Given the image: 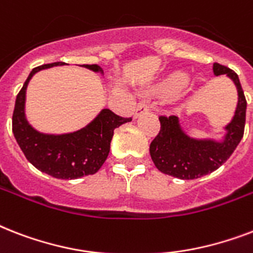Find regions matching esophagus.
<instances>
[{
  "instance_id": "1",
  "label": "esophagus",
  "mask_w": 253,
  "mask_h": 253,
  "mask_svg": "<svg viewBox=\"0 0 253 253\" xmlns=\"http://www.w3.org/2000/svg\"><path fill=\"white\" fill-rule=\"evenodd\" d=\"M148 110H150V107L146 102H139L138 106H136V111H135V118H138L142 114H146V113H148Z\"/></svg>"
}]
</instances>
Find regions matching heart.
I'll list each match as a JSON object with an SVG mask.
<instances>
[{
  "instance_id": "obj_1",
  "label": "heart",
  "mask_w": 253,
  "mask_h": 253,
  "mask_svg": "<svg viewBox=\"0 0 253 253\" xmlns=\"http://www.w3.org/2000/svg\"><path fill=\"white\" fill-rule=\"evenodd\" d=\"M190 81H192V77L189 73L184 72V71H176V72L170 73L166 80L159 85V87L167 94H176V93L184 90L185 87L190 84Z\"/></svg>"
}]
</instances>
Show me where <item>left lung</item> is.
<instances>
[{
  "mask_svg": "<svg viewBox=\"0 0 253 253\" xmlns=\"http://www.w3.org/2000/svg\"><path fill=\"white\" fill-rule=\"evenodd\" d=\"M212 71L215 76L226 75L235 84L238 103L234 117L223 127L224 134L220 139L193 138L185 132L178 117H159L162 127L151 143L150 154L160 172L181 180H194L209 174L231 156L243 138L247 101L239 77L232 69L218 63H214Z\"/></svg>",
  "mask_w": 253,
  "mask_h": 253,
  "instance_id": "left-lung-1",
  "label": "left lung"
}]
</instances>
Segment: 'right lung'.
<instances>
[{
  "label": "right lung",
  "mask_w": 253,
  "mask_h": 253,
  "mask_svg": "<svg viewBox=\"0 0 253 253\" xmlns=\"http://www.w3.org/2000/svg\"><path fill=\"white\" fill-rule=\"evenodd\" d=\"M63 61L41 65L30 72L18 93L13 113V134L26 159L41 172L61 180H76L98 172L107 155L114 130L131 118H122L109 109H102L90 123L67 134H44L35 130L26 118V90L35 73L64 65ZM103 76L97 64L81 65Z\"/></svg>",
  "instance_id": "1"
}]
</instances>
